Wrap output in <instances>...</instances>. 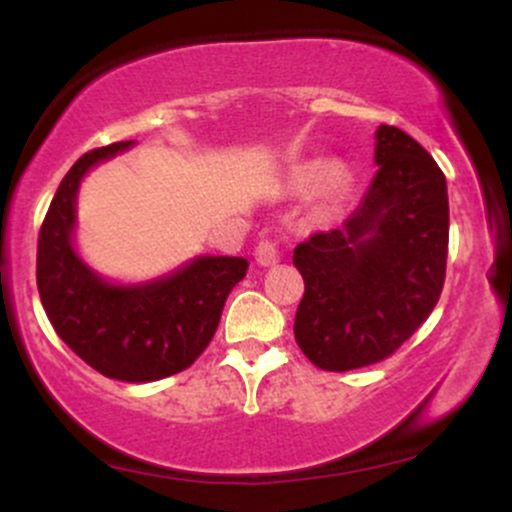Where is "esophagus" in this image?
Instances as JSON below:
<instances>
[{
  "instance_id": "34e87169",
  "label": "esophagus",
  "mask_w": 512,
  "mask_h": 512,
  "mask_svg": "<svg viewBox=\"0 0 512 512\" xmlns=\"http://www.w3.org/2000/svg\"><path fill=\"white\" fill-rule=\"evenodd\" d=\"M255 260L260 267H272V264L279 262V248H276L274 240H262L255 248Z\"/></svg>"
}]
</instances>
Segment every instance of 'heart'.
<instances>
[{"instance_id": "obj_1", "label": "heart", "mask_w": 512, "mask_h": 512, "mask_svg": "<svg viewBox=\"0 0 512 512\" xmlns=\"http://www.w3.org/2000/svg\"><path fill=\"white\" fill-rule=\"evenodd\" d=\"M346 185H349V168L342 161H332V158H303L289 166L284 175V187L286 192L296 197H305L310 192L317 191V207L322 214H332L337 209L339 199L344 197Z\"/></svg>"}]
</instances>
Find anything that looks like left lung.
<instances>
[{
    "mask_svg": "<svg viewBox=\"0 0 512 512\" xmlns=\"http://www.w3.org/2000/svg\"><path fill=\"white\" fill-rule=\"evenodd\" d=\"M366 195L342 228L296 245L305 281L293 334L322 370L383 361L436 308L448 260L443 170L402 129L380 125Z\"/></svg>",
    "mask_w": 512,
    "mask_h": 512,
    "instance_id": "left-lung-1",
    "label": "left lung"
}]
</instances>
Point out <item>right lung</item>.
<instances>
[{
    "label": "right lung",
    "instance_id": "add662e5",
    "mask_svg": "<svg viewBox=\"0 0 512 512\" xmlns=\"http://www.w3.org/2000/svg\"><path fill=\"white\" fill-rule=\"evenodd\" d=\"M134 142L88 151L64 175L38 238V291L62 342L105 378L154 383L207 349L223 303L248 272L245 257L197 255L173 272L122 284L76 248V199L93 168Z\"/></svg>",
    "mask_w": 512,
    "mask_h": 512
}]
</instances>
